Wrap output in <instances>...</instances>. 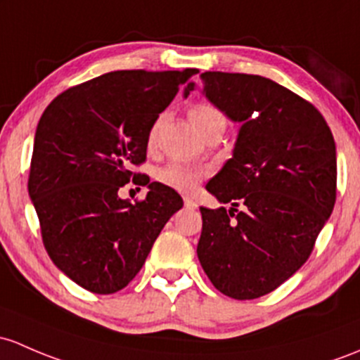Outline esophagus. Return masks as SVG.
Segmentation results:
<instances>
[{
    "label": "esophagus",
    "instance_id": "34e87169",
    "mask_svg": "<svg viewBox=\"0 0 360 360\" xmlns=\"http://www.w3.org/2000/svg\"><path fill=\"white\" fill-rule=\"evenodd\" d=\"M184 207L190 210H196L198 209V205H196V202L193 198H190V196H184Z\"/></svg>",
    "mask_w": 360,
    "mask_h": 360
}]
</instances>
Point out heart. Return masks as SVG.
Wrapping results in <instances>:
<instances>
[{"instance_id": "1", "label": "heart", "mask_w": 360, "mask_h": 360, "mask_svg": "<svg viewBox=\"0 0 360 360\" xmlns=\"http://www.w3.org/2000/svg\"><path fill=\"white\" fill-rule=\"evenodd\" d=\"M190 119L193 126H195L198 131H202L203 127L210 126V124H222V126H226V120L224 117H222V113L215 107H212V105H207V103L193 105L190 108ZM155 132H157V124L151 127L148 134L150 143H153ZM203 174H205L203 172V169L186 165L183 164V162H170L169 165H165V167L158 172V179L177 191H193L196 188V184L202 181Z\"/></svg>"}]
</instances>
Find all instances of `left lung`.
<instances>
[{
	"mask_svg": "<svg viewBox=\"0 0 360 360\" xmlns=\"http://www.w3.org/2000/svg\"><path fill=\"white\" fill-rule=\"evenodd\" d=\"M207 100L240 124L233 157L207 184L229 209L202 207L196 253L236 300L271 293L309 259L336 200V146L324 117L260 75L205 72ZM196 88L188 82L184 98Z\"/></svg>",
	"mask_w": 360,
	"mask_h": 360,
	"instance_id": "obj_1",
	"label": "left lung"
}]
</instances>
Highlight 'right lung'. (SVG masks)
I'll list each match as a JSON object with an SVG mask.
<instances>
[{
	"label": "right lung",
	"instance_id": "1",
	"mask_svg": "<svg viewBox=\"0 0 360 360\" xmlns=\"http://www.w3.org/2000/svg\"><path fill=\"white\" fill-rule=\"evenodd\" d=\"M196 69L115 70L67 89L46 107L34 136L29 196L48 255L93 293L126 288L183 198L162 183L136 181L158 113ZM149 186L131 204L118 190Z\"/></svg>",
	"mask_w": 360,
	"mask_h": 360
}]
</instances>
